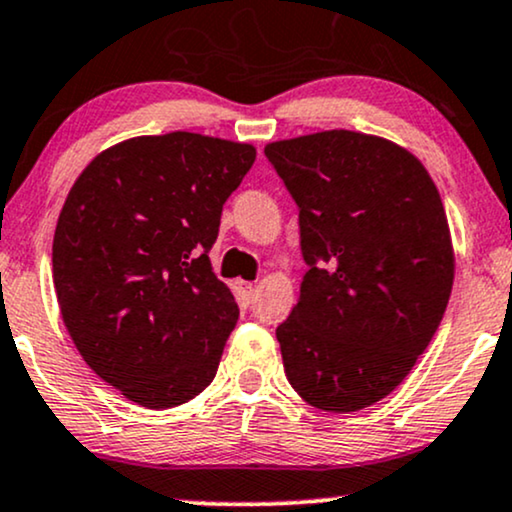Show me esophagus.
<instances>
[{"mask_svg": "<svg viewBox=\"0 0 512 512\" xmlns=\"http://www.w3.org/2000/svg\"><path fill=\"white\" fill-rule=\"evenodd\" d=\"M240 293H243L245 303H252V298H255V286H252V283L240 281Z\"/></svg>", "mask_w": 512, "mask_h": 512, "instance_id": "obj_1", "label": "esophagus"}]
</instances>
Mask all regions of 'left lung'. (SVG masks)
I'll list each match as a JSON object with an SVG mask.
<instances>
[{
	"mask_svg": "<svg viewBox=\"0 0 512 512\" xmlns=\"http://www.w3.org/2000/svg\"><path fill=\"white\" fill-rule=\"evenodd\" d=\"M264 155L300 209L310 267L276 329L286 377L319 410L369 408L408 377L451 298L439 190L405 147L346 128L276 140Z\"/></svg>",
	"mask_w": 512,
	"mask_h": 512,
	"instance_id": "8db88e82",
	"label": "left lung"
}]
</instances>
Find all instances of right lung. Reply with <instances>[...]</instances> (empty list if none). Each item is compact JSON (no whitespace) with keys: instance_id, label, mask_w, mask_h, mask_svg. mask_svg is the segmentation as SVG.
<instances>
[{"instance_id":"right-lung-1","label":"right lung","mask_w":512,"mask_h":512,"mask_svg":"<svg viewBox=\"0 0 512 512\" xmlns=\"http://www.w3.org/2000/svg\"><path fill=\"white\" fill-rule=\"evenodd\" d=\"M255 155L212 135H138L92 159L61 207V319L92 372L143 408L188 403L217 374L238 305L207 252Z\"/></svg>"}]
</instances>
